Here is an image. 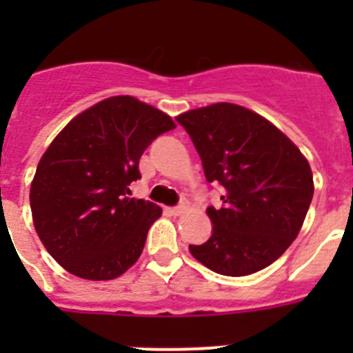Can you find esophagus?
<instances>
[{
	"instance_id": "obj_1",
	"label": "esophagus",
	"mask_w": 353,
	"mask_h": 353,
	"mask_svg": "<svg viewBox=\"0 0 353 353\" xmlns=\"http://www.w3.org/2000/svg\"><path fill=\"white\" fill-rule=\"evenodd\" d=\"M183 210H185V205H179V207H170V208H168V212H170L171 215H182Z\"/></svg>"
}]
</instances>
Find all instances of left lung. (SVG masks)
Returning <instances> with one entry per match:
<instances>
[{"label": "left lung", "instance_id": "8db88e82", "mask_svg": "<svg viewBox=\"0 0 353 353\" xmlns=\"http://www.w3.org/2000/svg\"><path fill=\"white\" fill-rule=\"evenodd\" d=\"M194 143L205 179L224 189L208 207L212 236L189 245L192 256L223 276L269 267L297 239L313 199L310 162L281 130L254 111L219 102L176 117Z\"/></svg>", "mask_w": 353, "mask_h": 353}]
</instances>
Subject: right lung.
Wrapping results in <instances>:
<instances>
[{"label": "right lung", "mask_w": 353, "mask_h": 353, "mask_svg": "<svg viewBox=\"0 0 353 353\" xmlns=\"http://www.w3.org/2000/svg\"><path fill=\"white\" fill-rule=\"evenodd\" d=\"M174 129L166 113L129 95L77 114L49 145L31 182L33 224L52 258L70 274L108 281L130 269L162 210L129 198L139 159Z\"/></svg>", "instance_id": "1"}]
</instances>
